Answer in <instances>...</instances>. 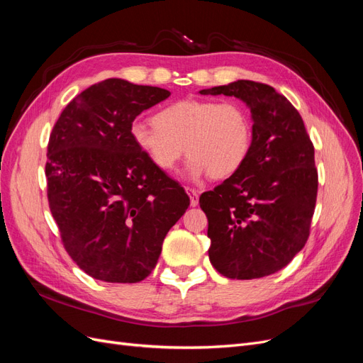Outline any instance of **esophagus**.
Here are the masks:
<instances>
[{"label":"esophagus","instance_id":"obj_1","mask_svg":"<svg viewBox=\"0 0 363 363\" xmlns=\"http://www.w3.org/2000/svg\"><path fill=\"white\" fill-rule=\"evenodd\" d=\"M186 192L189 194V200H191V206L195 207L199 206V196H200V192L194 189V188H186Z\"/></svg>","mask_w":363,"mask_h":363}]
</instances>
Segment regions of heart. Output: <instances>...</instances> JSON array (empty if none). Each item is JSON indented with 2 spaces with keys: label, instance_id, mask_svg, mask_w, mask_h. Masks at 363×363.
Listing matches in <instances>:
<instances>
[{
  "label": "heart",
  "instance_id": "heart-1",
  "mask_svg": "<svg viewBox=\"0 0 363 363\" xmlns=\"http://www.w3.org/2000/svg\"><path fill=\"white\" fill-rule=\"evenodd\" d=\"M135 145L160 171L169 172L184 155L189 175L215 180L233 175L245 163L252 142L247 108L238 101L182 100L155 116V124L136 121L130 128Z\"/></svg>",
  "mask_w": 363,
  "mask_h": 363
}]
</instances>
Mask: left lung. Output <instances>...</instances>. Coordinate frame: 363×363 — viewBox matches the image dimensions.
<instances>
[{"label": "left lung", "mask_w": 363, "mask_h": 363, "mask_svg": "<svg viewBox=\"0 0 363 363\" xmlns=\"http://www.w3.org/2000/svg\"><path fill=\"white\" fill-rule=\"evenodd\" d=\"M200 94L236 96L252 118L245 163L200 196L208 259L228 279L269 276L286 267L309 238L318 192L313 144L298 111L269 84L238 80Z\"/></svg>", "instance_id": "1"}]
</instances>
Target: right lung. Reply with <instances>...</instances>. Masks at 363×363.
Masks as SVG:
<instances>
[{
	"mask_svg": "<svg viewBox=\"0 0 363 363\" xmlns=\"http://www.w3.org/2000/svg\"><path fill=\"white\" fill-rule=\"evenodd\" d=\"M169 91L108 79L63 108L47 152V192L65 250L91 277L138 283L155 269L163 239L189 206L130 135L133 121Z\"/></svg>",
	"mask_w": 363,
	"mask_h": 363,
	"instance_id": "obj_1",
	"label": "right lung"
}]
</instances>
